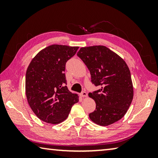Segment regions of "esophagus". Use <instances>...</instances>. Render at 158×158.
I'll list each match as a JSON object with an SVG mask.
<instances>
[{"instance_id":"esophagus-1","label":"esophagus","mask_w":158,"mask_h":158,"mask_svg":"<svg viewBox=\"0 0 158 158\" xmlns=\"http://www.w3.org/2000/svg\"><path fill=\"white\" fill-rule=\"evenodd\" d=\"M81 96L82 98H86L87 96H88V95H87L86 92H85V91H83V92L81 93Z\"/></svg>"}]
</instances>
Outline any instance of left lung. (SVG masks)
<instances>
[{
    "mask_svg": "<svg viewBox=\"0 0 158 158\" xmlns=\"http://www.w3.org/2000/svg\"><path fill=\"white\" fill-rule=\"evenodd\" d=\"M77 56L89 69L91 81L100 87L89 93L96 104L90 119L101 126L119 121L126 114L134 96L130 71L125 61L102 45L81 47Z\"/></svg>",
    "mask_w": 158,
    "mask_h": 158,
    "instance_id": "1",
    "label": "left lung"
}]
</instances>
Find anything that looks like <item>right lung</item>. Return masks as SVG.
<instances>
[{"label": "right lung", "instance_id": "obj_1", "mask_svg": "<svg viewBox=\"0 0 158 158\" xmlns=\"http://www.w3.org/2000/svg\"><path fill=\"white\" fill-rule=\"evenodd\" d=\"M79 47L52 44L37 53L26 70V95L36 116L50 124L68 117L79 96L68 90L64 72L65 63Z\"/></svg>", "mask_w": 158, "mask_h": 158}]
</instances>
